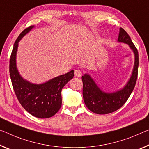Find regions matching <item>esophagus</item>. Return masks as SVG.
<instances>
[{
	"label": "esophagus",
	"instance_id": "obj_1",
	"mask_svg": "<svg viewBox=\"0 0 149 149\" xmlns=\"http://www.w3.org/2000/svg\"><path fill=\"white\" fill-rule=\"evenodd\" d=\"M74 74H75V76H77V77H80L82 76V71H81V70L77 69V70H75Z\"/></svg>",
	"mask_w": 149,
	"mask_h": 149
}]
</instances>
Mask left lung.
Listing matches in <instances>:
<instances>
[{
  "instance_id": "1",
  "label": "left lung",
  "mask_w": 149,
  "mask_h": 149,
  "mask_svg": "<svg viewBox=\"0 0 149 149\" xmlns=\"http://www.w3.org/2000/svg\"><path fill=\"white\" fill-rule=\"evenodd\" d=\"M118 42L127 44L134 52V65L132 74L124 87L114 93H105L102 91L88 74H84L82 77L84 102L86 107L94 113L106 114L119 109L128 100L135 86L138 75V51L129 35L123 28H120Z\"/></svg>"
}]
</instances>
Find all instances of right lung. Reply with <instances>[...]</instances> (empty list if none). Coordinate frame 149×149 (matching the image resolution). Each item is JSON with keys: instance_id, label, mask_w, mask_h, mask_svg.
Returning a JSON list of instances; mask_svg holds the SVG:
<instances>
[{"instance_id": "1", "label": "right lung", "mask_w": 149, "mask_h": 149, "mask_svg": "<svg viewBox=\"0 0 149 149\" xmlns=\"http://www.w3.org/2000/svg\"><path fill=\"white\" fill-rule=\"evenodd\" d=\"M34 27L24 29L16 40L10 58L9 72L14 91L22 107L35 117L47 118L54 115L61 109L62 88L74 77V70L38 84L31 83L20 76L16 63L19 42Z\"/></svg>"}]
</instances>
